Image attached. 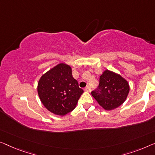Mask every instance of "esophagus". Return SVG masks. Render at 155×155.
I'll use <instances>...</instances> for the list:
<instances>
[{
	"label": "esophagus",
	"instance_id": "obj_1",
	"mask_svg": "<svg viewBox=\"0 0 155 155\" xmlns=\"http://www.w3.org/2000/svg\"><path fill=\"white\" fill-rule=\"evenodd\" d=\"M85 92H90L91 91V87L90 86H86L85 87Z\"/></svg>",
	"mask_w": 155,
	"mask_h": 155
}]
</instances>
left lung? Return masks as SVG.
Returning a JSON list of instances; mask_svg holds the SVG:
<instances>
[{"label": "left lung", "mask_w": 155, "mask_h": 155, "mask_svg": "<svg viewBox=\"0 0 155 155\" xmlns=\"http://www.w3.org/2000/svg\"><path fill=\"white\" fill-rule=\"evenodd\" d=\"M129 89L128 81L120 74L105 70L100 77L99 87L91 94L104 109L111 110L125 101Z\"/></svg>", "instance_id": "1"}]
</instances>
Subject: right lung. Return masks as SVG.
Masks as SVG:
<instances>
[{
  "label": "right lung",
  "mask_w": 155,
  "mask_h": 155,
  "mask_svg": "<svg viewBox=\"0 0 155 155\" xmlns=\"http://www.w3.org/2000/svg\"><path fill=\"white\" fill-rule=\"evenodd\" d=\"M83 92L72 77L71 68L63 63L44 74L38 84V93L44 107L61 116L74 109Z\"/></svg>",
  "instance_id": "add662e5"
}]
</instances>
